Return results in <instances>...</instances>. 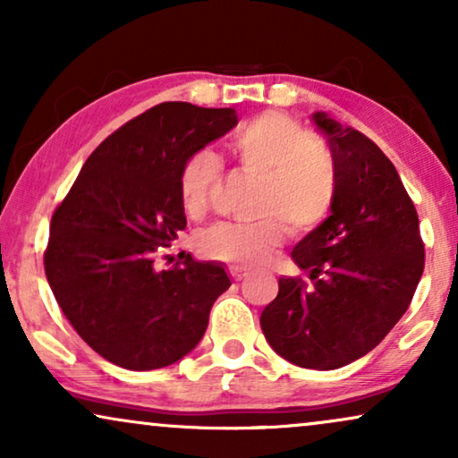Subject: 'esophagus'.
Masks as SVG:
<instances>
[{
    "label": "esophagus",
    "mask_w": 458,
    "mask_h": 458,
    "mask_svg": "<svg viewBox=\"0 0 458 458\" xmlns=\"http://www.w3.org/2000/svg\"><path fill=\"white\" fill-rule=\"evenodd\" d=\"M229 275H231V279L233 281H242V279H246L248 277V271L243 267H229Z\"/></svg>",
    "instance_id": "1"
}]
</instances>
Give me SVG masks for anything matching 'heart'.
<instances>
[{
	"label": "heart",
	"mask_w": 458,
	"mask_h": 458,
	"mask_svg": "<svg viewBox=\"0 0 458 458\" xmlns=\"http://www.w3.org/2000/svg\"><path fill=\"white\" fill-rule=\"evenodd\" d=\"M243 171L260 179L250 223H216L199 235L206 259L237 267H259L281 246L285 227L306 235L321 227L337 196V171L329 149L304 124L281 112H262L243 124L231 141ZM221 177V160L199 149L179 173V196L190 215L208 206Z\"/></svg>",
	"instance_id": "b5f03b06"
}]
</instances>
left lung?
<instances>
[{
  "mask_svg": "<svg viewBox=\"0 0 458 458\" xmlns=\"http://www.w3.org/2000/svg\"><path fill=\"white\" fill-rule=\"evenodd\" d=\"M312 121L335 162V204L292 250L310 284L281 277L260 327L285 360L331 371L371 352L400 321L423 275L425 248L415 204L387 156L325 112Z\"/></svg>",
  "mask_w": 458,
  "mask_h": 458,
  "instance_id": "left-lung-1",
  "label": "left lung"
}]
</instances>
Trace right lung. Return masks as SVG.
<instances>
[{
	"mask_svg": "<svg viewBox=\"0 0 458 458\" xmlns=\"http://www.w3.org/2000/svg\"><path fill=\"white\" fill-rule=\"evenodd\" d=\"M237 124L233 108L165 102L106 137L54 210L46 277L74 331L131 371L168 367L202 340L231 281L187 259L158 268L185 229L179 173Z\"/></svg>",
	"mask_w": 458,
	"mask_h": 458,
	"instance_id": "obj_1",
	"label": "right lung"
}]
</instances>
